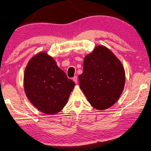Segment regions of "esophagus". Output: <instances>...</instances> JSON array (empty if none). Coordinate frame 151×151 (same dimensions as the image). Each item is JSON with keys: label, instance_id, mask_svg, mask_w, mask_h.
<instances>
[{"label": "esophagus", "instance_id": "34e87169", "mask_svg": "<svg viewBox=\"0 0 151 151\" xmlns=\"http://www.w3.org/2000/svg\"><path fill=\"white\" fill-rule=\"evenodd\" d=\"M73 82L76 83V84H77V83H78V77H77V76H74V77L73 78Z\"/></svg>", "mask_w": 151, "mask_h": 151}]
</instances>
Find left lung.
Here are the masks:
<instances>
[{"label":"left lung","instance_id":"8db88e82","mask_svg":"<svg viewBox=\"0 0 151 151\" xmlns=\"http://www.w3.org/2000/svg\"><path fill=\"white\" fill-rule=\"evenodd\" d=\"M78 78L81 90L91 106L104 110L113 106L123 93L125 73L112 52L98 45L84 57L83 73Z\"/></svg>","mask_w":151,"mask_h":151}]
</instances>
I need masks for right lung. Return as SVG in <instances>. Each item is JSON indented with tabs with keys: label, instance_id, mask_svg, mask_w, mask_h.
I'll return each mask as SVG.
<instances>
[{
	"label": "right lung",
	"instance_id": "1",
	"mask_svg": "<svg viewBox=\"0 0 151 151\" xmlns=\"http://www.w3.org/2000/svg\"><path fill=\"white\" fill-rule=\"evenodd\" d=\"M75 86L55 60L47 52L32 56L26 67L24 87L26 95L40 112L55 114L65 106Z\"/></svg>",
	"mask_w": 151,
	"mask_h": 151
}]
</instances>
